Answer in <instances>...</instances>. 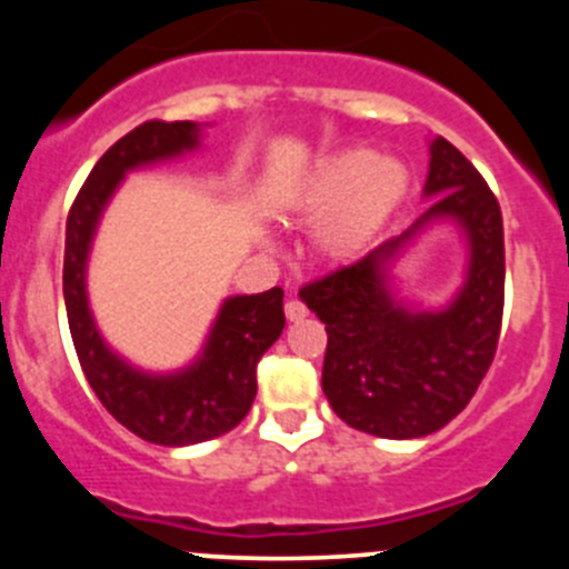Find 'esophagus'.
Masks as SVG:
<instances>
[{
	"label": "esophagus",
	"instance_id": "obj_1",
	"mask_svg": "<svg viewBox=\"0 0 569 569\" xmlns=\"http://www.w3.org/2000/svg\"><path fill=\"white\" fill-rule=\"evenodd\" d=\"M284 316H288V321H301L308 316V308H305L299 299H290L288 305H284Z\"/></svg>",
	"mask_w": 569,
	"mask_h": 569
}]
</instances>
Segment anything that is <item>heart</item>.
I'll use <instances>...</instances> for the list:
<instances>
[{
    "instance_id": "1",
    "label": "heart",
    "mask_w": 569,
    "mask_h": 569,
    "mask_svg": "<svg viewBox=\"0 0 569 569\" xmlns=\"http://www.w3.org/2000/svg\"><path fill=\"white\" fill-rule=\"evenodd\" d=\"M413 173L396 156L347 148L321 159L290 196V210L308 222L329 216L316 233V250L328 261H350L405 204Z\"/></svg>"
}]
</instances>
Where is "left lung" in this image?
<instances>
[{"mask_svg":"<svg viewBox=\"0 0 569 569\" xmlns=\"http://www.w3.org/2000/svg\"><path fill=\"white\" fill-rule=\"evenodd\" d=\"M427 210L350 268L301 288L328 330L321 390L341 421L379 439H421L453 421L485 379L505 310L501 208L461 150L436 136ZM436 223L466 239V276L441 309H421L395 288L400 256Z\"/></svg>","mask_w":569,"mask_h":569,"instance_id":"8db88e82","label":"left lung"}]
</instances>
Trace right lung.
Here are the masks:
<instances>
[{
	"label": "right lung",
	"instance_id": "obj_1",
	"mask_svg": "<svg viewBox=\"0 0 569 569\" xmlns=\"http://www.w3.org/2000/svg\"><path fill=\"white\" fill-rule=\"evenodd\" d=\"M202 148L199 122H144L90 170L64 228V308L79 365L119 425L150 445L188 447L233 430L256 399V365L284 330V290L228 296L190 365L150 373L104 341L88 299V259L104 208L124 176Z\"/></svg>",
	"mask_w": 569,
	"mask_h": 569
}]
</instances>
